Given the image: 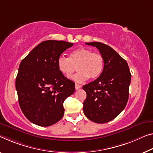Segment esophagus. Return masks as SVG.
<instances>
[{
    "mask_svg": "<svg viewBox=\"0 0 153 153\" xmlns=\"http://www.w3.org/2000/svg\"><path fill=\"white\" fill-rule=\"evenodd\" d=\"M81 88V85H79V84H75V89H76V90H79V89H80Z\"/></svg>",
    "mask_w": 153,
    "mask_h": 153,
    "instance_id": "obj_1",
    "label": "esophagus"
}]
</instances>
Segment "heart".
Listing matches in <instances>:
<instances>
[{"instance_id": "b5f03b06", "label": "heart", "mask_w": 153, "mask_h": 153, "mask_svg": "<svg viewBox=\"0 0 153 153\" xmlns=\"http://www.w3.org/2000/svg\"><path fill=\"white\" fill-rule=\"evenodd\" d=\"M57 64L59 71L65 76L73 73L76 66L79 72L72 79L82 83L89 78L96 79L100 76L104 68V59L100 54L81 47L72 51L68 58L63 56L59 57Z\"/></svg>"}]
</instances>
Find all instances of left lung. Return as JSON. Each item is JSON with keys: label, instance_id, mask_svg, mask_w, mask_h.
<instances>
[{"label": "left lung", "instance_id": "8db88e82", "mask_svg": "<svg viewBox=\"0 0 153 153\" xmlns=\"http://www.w3.org/2000/svg\"><path fill=\"white\" fill-rule=\"evenodd\" d=\"M85 44L99 50L104 59V68L97 79L83 86L87 94L83 112L92 122L106 123L125 108L131 74L127 62L111 47L100 42Z\"/></svg>", "mask_w": 153, "mask_h": 153}]
</instances>
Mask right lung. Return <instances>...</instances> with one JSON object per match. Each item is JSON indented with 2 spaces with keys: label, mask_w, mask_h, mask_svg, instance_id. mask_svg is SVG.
<instances>
[{
  "label": "right lung",
  "mask_w": 153,
  "mask_h": 153,
  "mask_svg": "<svg viewBox=\"0 0 153 153\" xmlns=\"http://www.w3.org/2000/svg\"><path fill=\"white\" fill-rule=\"evenodd\" d=\"M72 46L65 41H44L21 62L16 88L20 109L32 123L48 126L63 117V102L74 92L75 83L59 71L57 62Z\"/></svg>",
  "instance_id": "1"
}]
</instances>
